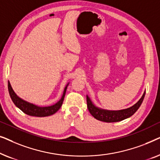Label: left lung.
<instances>
[{"label":"left lung","instance_id":"left-lung-1","mask_svg":"<svg viewBox=\"0 0 160 160\" xmlns=\"http://www.w3.org/2000/svg\"><path fill=\"white\" fill-rule=\"evenodd\" d=\"M145 94L146 92H144L141 99L135 105H133L132 106H131L128 108L122 109V110L119 111H109L98 108V107L95 106L93 104V102H92V100L89 98V96L87 95V108H88L89 113L96 119L105 122H120L127 119V118L130 117L131 116H132L136 112L138 109L139 108V107L141 106L142 102H143V98L145 97Z\"/></svg>","mask_w":160,"mask_h":160}]
</instances>
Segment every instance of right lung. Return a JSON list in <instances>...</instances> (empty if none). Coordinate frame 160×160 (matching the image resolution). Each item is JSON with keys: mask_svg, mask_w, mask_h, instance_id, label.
Wrapping results in <instances>:
<instances>
[{"mask_svg": "<svg viewBox=\"0 0 160 160\" xmlns=\"http://www.w3.org/2000/svg\"><path fill=\"white\" fill-rule=\"evenodd\" d=\"M68 84L69 83L65 86L64 91H63L62 98H61V99L59 100L58 102L52 105V106L45 107L38 106H36V105L30 103V102L25 101V100H24L22 99V98H19V96H17V94L14 92V90H13L9 81H8V92H9V95L11 98H12L13 102H14L15 106H16L17 108L20 109L22 112L29 116H32V117H43L54 114V113H55L60 108V107L62 106L63 100H64L65 92H66V89L68 86Z\"/></svg>", "mask_w": 160, "mask_h": 160, "instance_id": "obj_1", "label": "right lung"}]
</instances>
